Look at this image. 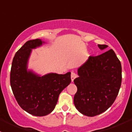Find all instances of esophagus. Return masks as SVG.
Returning a JSON list of instances; mask_svg holds the SVG:
<instances>
[{"label": "esophagus", "instance_id": "esophagus-1", "mask_svg": "<svg viewBox=\"0 0 132 132\" xmlns=\"http://www.w3.org/2000/svg\"><path fill=\"white\" fill-rule=\"evenodd\" d=\"M77 77V75L74 72H71V82H73L75 78H76Z\"/></svg>", "mask_w": 132, "mask_h": 132}]
</instances>
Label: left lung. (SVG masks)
I'll list each match as a JSON object with an SVG mask.
<instances>
[{"instance_id": "left-lung-1", "label": "left lung", "mask_w": 132, "mask_h": 132, "mask_svg": "<svg viewBox=\"0 0 132 132\" xmlns=\"http://www.w3.org/2000/svg\"><path fill=\"white\" fill-rule=\"evenodd\" d=\"M101 50L106 45H98ZM121 62L112 49L98 56H90L78 69L74 80L77 91L74 96L76 109L93 117L107 110L115 101L122 80Z\"/></svg>"}]
</instances>
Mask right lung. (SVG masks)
<instances>
[{"mask_svg": "<svg viewBox=\"0 0 132 132\" xmlns=\"http://www.w3.org/2000/svg\"><path fill=\"white\" fill-rule=\"evenodd\" d=\"M43 43L39 39L27 41L14 55L10 73L11 86L18 105L35 116H44L52 112L59 94L71 82L70 72L64 75L52 73L40 77L27 71L32 49Z\"/></svg>", "mask_w": 132, "mask_h": 132, "instance_id": "add662e5", "label": "right lung"}]
</instances>
